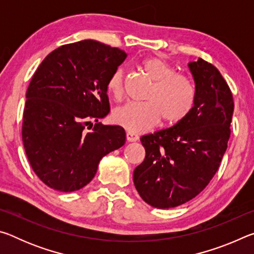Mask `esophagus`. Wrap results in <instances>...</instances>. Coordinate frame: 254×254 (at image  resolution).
Masks as SVG:
<instances>
[{"label": "esophagus", "mask_w": 254, "mask_h": 254, "mask_svg": "<svg viewBox=\"0 0 254 254\" xmlns=\"http://www.w3.org/2000/svg\"><path fill=\"white\" fill-rule=\"evenodd\" d=\"M127 140L128 141V142H135V141L139 140V135H137L136 133L127 131Z\"/></svg>", "instance_id": "obj_1"}]
</instances>
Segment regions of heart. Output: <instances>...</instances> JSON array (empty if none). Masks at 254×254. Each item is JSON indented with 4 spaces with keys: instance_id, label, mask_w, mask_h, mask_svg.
<instances>
[{
    "instance_id": "1",
    "label": "heart",
    "mask_w": 254,
    "mask_h": 254,
    "mask_svg": "<svg viewBox=\"0 0 254 254\" xmlns=\"http://www.w3.org/2000/svg\"><path fill=\"white\" fill-rule=\"evenodd\" d=\"M141 67L154 81L145 103H127L113 112V121L127 131L139 133L156 126L160 120L168 126L184 121L194 109L196 89L188 77L175 74L168 63L158 57L142 60ZM106 88L115 100L124 89V70L119 67L112 72Z\"/></svg>"
}]
</instances>
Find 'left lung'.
<instances>
[{
    "instance_id": "left-lung-1",
    "label": "left lung",
    "mask_w": 254,
    "mask_h": 254,
    "mask_svg": "<svg viewBox=\"0 0 254 254\" xmlns=\"http://www.w3.org/2000/svg\"><path fill=\"white\" fill-rule=\"evenodd\" d=\"M188 68L195 81L194 109L184 121L141 136L145 158L133 173L141 198L160 209L185 204L207 186L231 134L234 102L221 72L200 58Z\"/></svg>"
}]
</instances>
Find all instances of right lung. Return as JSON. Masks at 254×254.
Returning a JSON list of instances; mask_svg holds the SVG:
<instances>
[{
	"mask_svg": "<svg viewBox=\"0 0 254 254\" xmlns=\"http://www.w3.org/2000/svg\"><path fill=\"white\" fill-rule=\"evenodd\" d=\"M127 56L83 40L54 50L34 72L25 95L22 140L33 171L48 187L65 192L85 187L101 159L126 143L122 127L98 120L110 112L107 79ZM92 121L97 123L87 132L84 127Z\"/></svg>",
	"mask_w": 254,
	"mask_h": 254,
	"instance_id": "right-lung-1",
	"label": "right lung"
}]
</instances>
